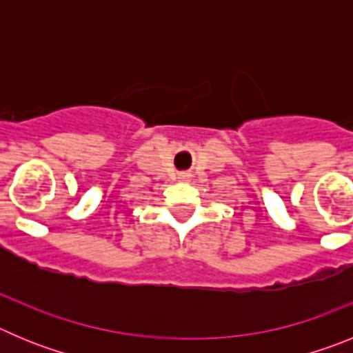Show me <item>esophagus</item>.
Returning <instances> with one entry per match:
<instances>
[{
    "instance_id": "34e87169",
    "label": "esophagus",
    "mask_w": 353,
    "mask_h": 353,
    "mask_svg": "<svg viewBox=\"0 0 353 353\" xmlns=\"http://www.w3.org/2000/svg\"><path fill=\"white\" fill-rule=\"evenodd\" d=\"M180 179H183V180H187V179H189V174H185V173H183V174H180Z\"/></svg>"
}]
</instances>
